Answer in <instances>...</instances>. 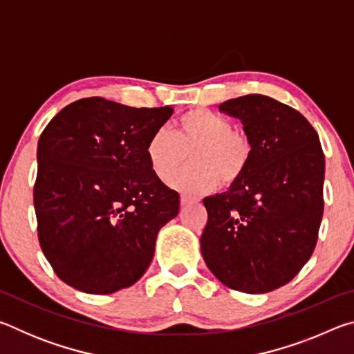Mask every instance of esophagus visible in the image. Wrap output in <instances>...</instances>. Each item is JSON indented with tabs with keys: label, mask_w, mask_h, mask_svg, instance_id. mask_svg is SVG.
Wrapping results in <instances>:
<instances>
[{
	"label": "esophagus",
	"mask_w": 354,
	"mask_h": 354,
	"mask_svg": "<svg viewBox=\"0 0 354 354\" xmlns=\"http://www.w3.org/2000/svg\"><path fill=\"white\" fill-rule=\"evenodd\" d=\"M195 203V200H192V198H189V196H181V205L183 206H189V205H194Z\"/></svg>",
	"instance_id": "34e87169"
}]
</instances>
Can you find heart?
Returning a JSON list of instances; mask_svg holds the SVG:
<instances>
[{"mask_svg": "<svg viewBox=\"0 0 354 354\" xmlns=\"http://www.w3.org/2000/svg\"><path fill=\"white\" fill-rule=\"evenodd\" d=\"M190 153L187 170L171 181L176 190L189 196L212 192L221 183L231 185L247 171L253 143L226 117L207 109H195L178 120L175 133L158 128L149 136L145 154L153 175L169 181L181 169Z\"/></svg>", "mask_w": 354, "mask_h": 354, "instance_id": "1", "label": "heart"}]
</instances>
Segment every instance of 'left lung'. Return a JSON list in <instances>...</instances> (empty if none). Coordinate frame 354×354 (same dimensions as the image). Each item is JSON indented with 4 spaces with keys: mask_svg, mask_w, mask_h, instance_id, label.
Listing matches in <instances>:
<instances>
[{
    "mask_svg": "<svg viewBox=\"0 0 354 354\" xmlns=\"http://www.w3.org/2000/svg\"><path fill=\"white\" fill-rule=\"evenodd\" d=\"M253 143L245 175L203 200L201 254L215 278L245 293L289 283L309 261L323 215L325 154L301 113L266 95L220 104Z\"/></svg>",
    "mask_w": 354,
    "mask_h": 354,
    "instance_id": "1",
    "label": "left lung"
}]
</instances>
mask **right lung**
I'll return each mask as SVG.
<instances>
[{"instance_id":"add662e5","label":"right lung","mask_w":354,"mask_h":354,"mask_svg":"<svg viewBox=\"0 0 354 354\" xmlns=\"http://www.w3.org/2000/svg\"><path fill=\"white\" fill-rule=\"evenodd\" d=\"M173 107L82 98L46 124L37 147L34 209L40 248L75 289L107 295L137 283L179 194L149 169L145 147Z\"/></svg>"}]
</instances>
